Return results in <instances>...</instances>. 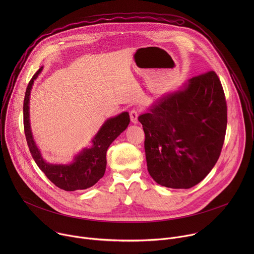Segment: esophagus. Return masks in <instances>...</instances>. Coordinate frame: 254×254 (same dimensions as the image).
Instances as JSON below:
<instances>
[{
    "mask_svg": "<svg viewBox=\"0 0 254 254\" xmlns=\"http://www.w3.org/2000/svg\"><path fill=\"white\" fill-rule=\"evenodd\" d=\"M129 118H130V121L132 124H137L138 121H137V118H138V111L137 110H131L129 112Z\"/></svg>",
    "mask_w": 254,
    "mask_h": 254,
    "instance_id": "obj_1",
    "label": "esophagus"
}]
</instances>
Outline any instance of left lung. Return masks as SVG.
<instances>
[{"instance_id": "obj_1", "label": "left lung", "mask_w": 254, "mask_h": 254, "mask_svg": "<svg viewBox=\"0 0 254 254\" xmlns=\"http://www.w3.org/2000/svg\"><path fill=\"white\" fill-rule=\"evenodd\" d=\"M138 122L151 177L168 188H192L210 173L223 147L227 105L218 76L208 71L192 77Z\"/></svg>"}]
</instances>
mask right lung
I'll return each instance as SVG.
<instances>
[{"label":"right lung","instance_id":"obj_1","mask_svg":"<svg viewBox=\"0 0 254 254\" xmlns=\"http://www.w3.org/2000/svg\"><path fill=\"white\" fill-rule=\"evenodd\" d=\"M42 70L43 67L39 68L33 75L27 86L24 98V130L30 153L40 170L58 188L64 191H75L92 187L103 177L106 168V151L111 143L127 127L130 122L129 115L125 112L115 118L108 119L92 138V146L78 153L71 164L57 165L45 162L33 138L29 119L31 89L34 80L38 77Z\"/></svg>","mask_w":254,"mask_h":254}]
</instances>
